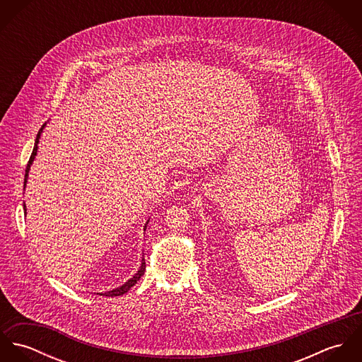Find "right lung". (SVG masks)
Returning <instances> with one entry per match:
<instances>
[{
	"label": "right lung",
	"instance_id": "obj_1",
	"mask_svg": "<svg viewBox=\"0 0 362 362\" xmlns=\"http://www.w3.org/2000/svg\"><path fill=\"white\" fill-rule=\"evenodd\" d=\"M43 128H45V125L39 129V134H37V136H36V142H35V148H33V152H32V155H30V158H29V161H28V165H26V171H25V185H26V180H28V174H29V168H30V164L33 163V160H35V156L37 155V144H39V139H40V134H42V131H43ZM145 269H146V263H145V259H142V264H141V269L138 270V273L132 277V279H129L125 284H122L121 287H118V288H114V290H111V291H107V293H102V294H99V296H104V297H117V296H122V294H125L132 286H135L136 284V281L144 276V273H145Z\"/></svg>",
	"mask_w": 362,
	"mask_h": 362
}]
</instances>
